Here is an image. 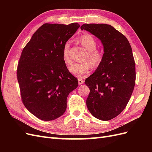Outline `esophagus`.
Masks as SVG:
<instances>
[{
  "mask_svg": "<svg viewBox=\"0 0 152 152\" xmlns=\"http://www.w3.org/2000/svg\"><path fill=\"white\" fill-rule=\"evenodd\" d=\"M78 82H79V85H81V84H83V83L84 82V81L82 80L81 78H79V79H78Z\"/></svg>",
  "mask_w": 152,
  "mask_h": 152,
  "instance_id": "esophagus-1",
  "label": "esophagus"
}]
</instances>
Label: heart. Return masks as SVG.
Segmentation results:
<instances>
[{"label": "heart", "mask_w": 152, "mask_h": 152, "mask_svg": "<svg viewBox=\"0 0 152 152\" xmlns=\"http://www.w3.org/2000/svg\"><path fill=\"white\" fill-rule=\"evenodd\" d=\"M79 41L82 46L87 50L82 59L84 62L73 63L68 69L73 75L81 78L89 72L91 65L93 67H97L100 65L103 60V54L100 50L96 49L97 43L92 35L88 34L82 35L79 39ZM70 44V41L68 40L63 48L62 58L66 65H70L72 63L69 54Z\"/></svg>", "instance_id": "1"}]
</instances>
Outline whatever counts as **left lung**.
<instances>
[{"label":"left lung","mask_w":152,"mask_h":152,"mask_svg":"<svg viewBox=\"0 0 152 152\" xmlns=\"http://www.w3.org/2000/svg\"><path fill=\"white\" fill-rule=\"evenodd\" d=\"M99 39L103 58L96 71L85 80L90 93L86 100L90 113L101 121H109L126 108L134 90L136 68L127 38L107 24H84L80 27Z\"/></svg>","instance_id":"obj_1"}]
</instances>
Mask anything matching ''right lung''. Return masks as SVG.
<instances>
[{
  "mask_svg": "<svg viewBox=\"0 0 152 152\" xmlns=\"http://www.w3.org/2000/svg\"><path fill=\"white\" fill-rule=\"evenodd\" d=\"M79 27L77 23L44 24L22 50L17 69L21 99L26 109L40 120L61 117L66 111L68 94L78 86L62 51Z\"/></svg>",
  "mask_w": 152,
  "mask_h": 152,
  "instance_id": "add662e5",
  "label": "right lung"
}]
</instances>
